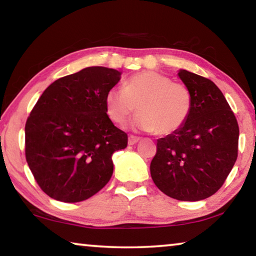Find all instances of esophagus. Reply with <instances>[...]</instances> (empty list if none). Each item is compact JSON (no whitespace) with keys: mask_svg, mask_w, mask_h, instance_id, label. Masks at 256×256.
Returning <instances> with one entry per match:
<instances>
[{"mask_svg":"<svg viewBox=\"0 0 256 256\" xmlns=\"http://www.w3.org/2000/svg\"><path fill=\"white\" fill-rule=\"evenodd\" d=\"M140 140L139 136H128V144H134L138 142V141Z\"/></svg>","mask_w":256,"mask_h":256,"instance_id":"esophagus-1","label":"esophagus"}]
</instances>
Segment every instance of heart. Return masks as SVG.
<instances>
[{
    "mask_svg": "<svg viewBox=\"0 0 256 256\" xmlns=\"http://www.w3.org/2000/svg\"><path fill=\"white\" fill-rule=\"evenodd\" d=\"M104 104L106 115L114 123L123 124L136 106L139 114L130 126L170 134L188 120L192 95L184 84L174 82L158 72L141 71L125 80L123 88L108 90Z\"/></svg>",
    "mask_w": 256,
    "mask_h": 256,
    "instance_id": "1",
    "label": "heart"
}]
</instances>
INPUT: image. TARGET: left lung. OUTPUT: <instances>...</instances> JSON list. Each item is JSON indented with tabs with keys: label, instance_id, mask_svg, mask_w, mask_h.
<instances>
[{
	"label": "left lung",
	"instance_id": "1",
	"mask_svg": "<svg viewBox=\"0 0 256 256\" xmlns=\"http://www.w3.org/2000/svg\"><path fill=\"white\" fill-rule=\"evenodd\" d=\"M178 77L190 92L192 108L180 128L158 140L150 176L168 196L199 201L215 194L234 168L239 126L212 80L188 70H179Z\"/></svg>",
	"mask_w": 256,
	"mask_h": 256
}]
</instances>
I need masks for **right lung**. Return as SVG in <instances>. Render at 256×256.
I'll list each match as a JSON object with an SVG mask.
<instances>
[{
    "label": "right lung",
    "mask_w": 256,
    "mask_h": 256,
    "mask_svg": "<svg viewBox=\"0 0 256 256\" xmlns=\"http://www.w3.org/2000/svg\"><path fill=\"white\" fill-rule=\"evenodd\" d=\"M120 74L104 66L82 68L50 84L30 112L26 161L52 199L84 201L112 178V156L126 148L128 134L110 120L104 100Z\"/></svg>",
    "instance_id": "obj_1"
}]
</instances>
